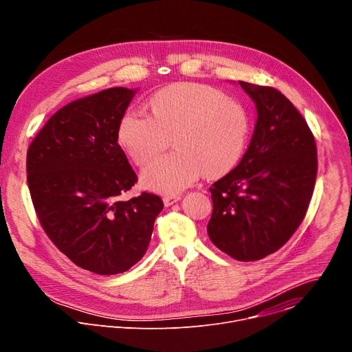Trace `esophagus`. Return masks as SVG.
I'll use <instances>...</instances> for the list:
<instances>
[{
	"mask_svg": "<svg viewBox=\"0 0 352 352\" xmlns=\"http://www.w3.org/2000/svg\"><path fill=\"white\" fill-rule=\"evenodd\" d=\"M178 200H181V196L179 195H174V196H164L163 197V202H164V206L168 208V206H173L174 204H177Z\"/></svg>",
	"mask_w": 352,
	"mask_h": 352,
	"instance_id": "1",
	"label": "esophagus"
}]
</instances>
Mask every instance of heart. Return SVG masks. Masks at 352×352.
<instances>
[{"mask_svg":"<svg viewBox=\"0 0 352 352\" xmlns=\"http://www.w3.org/2000/svg\"><path fill=\"white\" fill-rule=\"evenodd\" d=\"M152 116L129 110L118 126V140L131 159L143 166L170 144L177 150L148 164L142 182L160 193H177L205 173L219 178L234 170L248 146L246 109L223 91L200 83H175L150 98Z\"/></svg>","mask_w":352,"mask_h":352,"instance_id":"heart-1","label":"heart"}]
</instances>
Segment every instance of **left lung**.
I'll return each mask as SVG.
<instances>
[{"label":"left lung","instance_id":"1","mask_svg":"<svg viewBox=\"0 0 352 352\" xmlns=\"http://www.w3.org/2000/svg\"><path fill=\"white\" fill-rule=\"evenodd\" d=\"M258 120L239 164L210 188V241L250 262L278 250L302 223L315 188L318 150L299 111L277 89L239 80Z\"/></svg>","mask_w":352,"mask_h":352}]
</instances>
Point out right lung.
<instances>
[{
	"label": "right lung",
	"mask_w": 352,
	"mask_h": 352,
	"mask_svg": "<svg viewBox=\"0 0 352 352\" xmlns=\"http://www.w3.org/2000/svg\"><path fill=\"white\" fill-rule=\"evenodd\" d=\"M135 93L111 87L71 102L28 148V185L43 230L76 266L102 276L124 273L143 258L164 208L147 192L121 199L138 181L118 144Z\"/></svg>",
	"instance_id": "1"
}]
</instances>
